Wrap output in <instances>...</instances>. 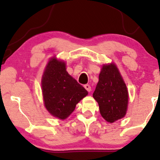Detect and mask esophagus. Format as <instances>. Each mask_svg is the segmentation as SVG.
Listing matches in <instances>:
<instances>
[{
  "mask_svg": "<svg viewBox=\"0 0 160 160\" xmlns=\"http://www.w3.org/2000/svg\"><path fill=\"white\" fill-rule=\"evenodd\" d=\"M84 88H85L88 92H91V86L90 85H89V84H86V85H84Z\"/></svg>",
  "mask_w": 160,
  "mask_h": 160,
  "instance_id": "obj_1",
  "label": "esophagus"
}]
</instances>
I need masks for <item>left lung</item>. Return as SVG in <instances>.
Wrapping results in <instances>:
<instances>
[{
	"mask_svg": "<svg viewBox=\"0 0 160 160\" xmlns=\"http://www.w3.org/2000/svg\"><path fill=\"white\" fill-rule=\"evenodd\" d=\"M93 98L99 105L101 115L105 120L113 122L122 118L128 106V91L115 65H104L98 77Z\"/></svg>",
	"mask_w": 160,
	"mask_h": 160,
	"instance_id": "8db88e82",
	"label": "left lung"
}]
</instances>
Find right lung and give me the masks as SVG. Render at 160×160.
<instances>
[{"label": "right lung", "mask_w": 160, "mask_h": 160, "mask_svg": "<svg viewBox=\"0 0 160 160\" xmlns=\"http://www.w3.org/2000/svg\"><path fill=\"white\" fill-rule=\"evenodd\" d=\"M45 107L49 113L65 120L74 111L76 104L88 92L66 71L65 63L52 58L42 78Z\"/></svg>", "instance_id": "obj_1"}]
</instances>
